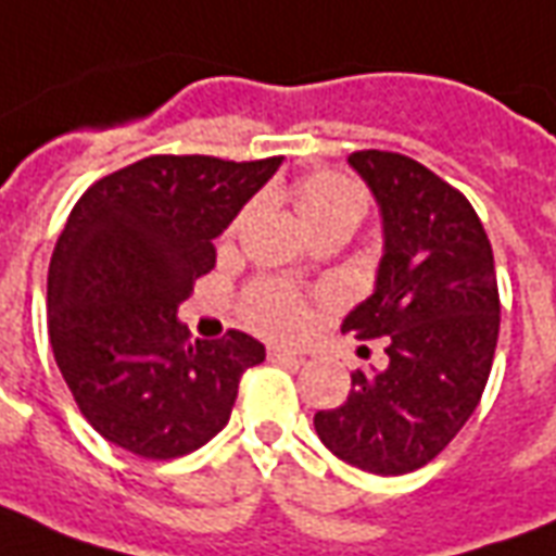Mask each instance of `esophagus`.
Wrapping results in <instances>:
<instances>
[{
  "label": "esophagus",
  "instance_id": "esophagus-1",
  "mask_svg": "<svg viewBox=\"0 0 556 556\" xmlns=\"http://www.w3.org/2000/svg\"><path fill=\"white\" fill-rule=\"evenodd\" d=\"M267 359L270 362H294V365H300V362H303V356L294 351H289V348H279V344H274V348H267Z\"/></svg>",
  "mask_w": 556,
  "mask_h": 556
}]
</instances>
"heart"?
<instances>
[{"mask_svg": "<svg viewBox=\"0 0 556 556\" xmlns=\"http://www.w3.org/2000/svg\"><path fill=\"white\" fill-rule=\"evenodd\" d=\"M294 200H298L303 224L309 226L312 232L327 229V226L353 229L368 208L359 185H353L351 179L332 170H315L298 179ZM247 318L253 320L258 330L274 332V336H298L309 320V309H306V300L289 286L262 282L247 294Z\"/></svg>", "mask_w": 556, "mask_h": 556, "instance_id": "heart-1", "label": "heart"}]
</instances>
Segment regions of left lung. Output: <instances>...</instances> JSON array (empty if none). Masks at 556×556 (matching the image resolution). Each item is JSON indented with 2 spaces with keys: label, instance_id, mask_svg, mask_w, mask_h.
Masks as SVG:
<instances>
[{
  "label": "left lung",
  "instance_id": "left-lung-1",
  "mask_svg": "<svg viewBox=\"0 0 556 556\" xmlns=\"http://www.w3.org/2000/svg\"><path fill=\"white\" fill-rule=\"evenodd\" d=\"M351 167L382 215L368 300L344 318L386 339V365L356 371L348 401L315 413L332 454L371 475H409L447 447L486 389L501 300L486 229L466 197L401 152L359 150Z\"/></svg>",
  "mask_w": 556,
  "mask_h": 556
}]
</instances>
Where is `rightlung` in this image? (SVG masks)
Instances as JSON below:
<instances>
[{"label":"right lung","instance_id":"add662e5","mask_svg":"<svg viewBox=\"0 0 556 556\" xmlns=\"http://www.w3.org/2000/svg\"><path fill=\"white\" fill-rule=\"evenodd\" d=\"M279 164L282 155H150L73 205L49 262V344L111 445L174 459L229 421L241 374L265 359V344L238 330L194 341L176 309L215 267L212 241Z\"/></svg>","mask_w":556,"mask_h":556}]
</instances>
